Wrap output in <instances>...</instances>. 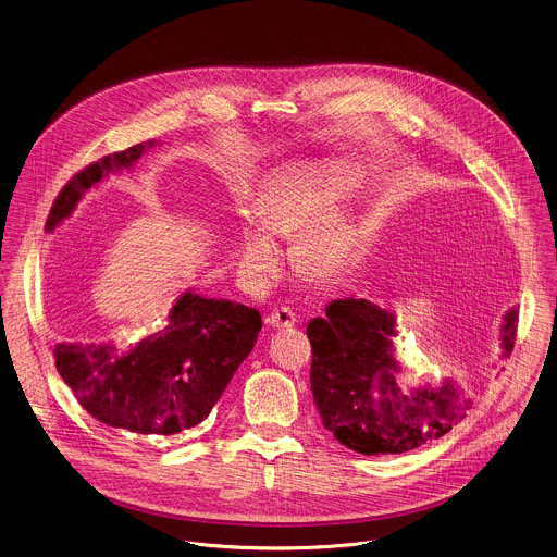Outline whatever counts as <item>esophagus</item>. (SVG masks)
<instances>
[{"label": "esophagus", "mask_w": 557, "mask_h": 557, "mask_svg": "<svg viewBox=\"0 0 557 557\" xmlns=\"http://www.w3.org/2000/svg\"><path fill=\"white\" fill-rule=\"evenodd\" d=\"M267 325H269V327H273V330L295 327V325H297V314H295V312H290L288 308L273 310V312L267 317Z\"/></svg>", "instance_id": "34e87169"}]
</instances>
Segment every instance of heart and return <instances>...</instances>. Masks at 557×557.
<instances>
[{
    "label": "heart",
    "instance_id": "obj_1",
    "mask_svg": "<svg viewBox=\"0 0 557 557\" xmlns=\"http://www.w3.org/2000/svg\"><path fill=\"white\" fill-rule=\"evenodd\" d=\"M359 187V174L342 161H319L271 178L256 196L253 216L234 230L240 280L251 290H267L280 275L282 249L273 236L295 240V262L314 277H332L352 251L355 230L348 213L334 207Z\"/></svg>",
    "mask_w": 557,
    "mask_h": 557
}]
</instances>
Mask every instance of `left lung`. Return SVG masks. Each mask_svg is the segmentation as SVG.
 <instances>
[{
  "label": "left lung",
  "instance_id": "obj_1",
  "mask_svg": "<svg viewBox=\"0 0 557 557\" xmlns=\"http://www.w3.org/2000/svg\"><path fill=\"white\" fill-rule=\"evenodd\" d=\"M517 308L499 325V357H508L517 334ZM312 342L310 385L321 420L335 440L359 454H403L444 437L471 409L454 379L437 385H403L396 359V314L355 295L335 299L325 317L308 323Z\"/></svg>",
  "mask_w": 557,
  "mask_h": 557
}]
</instances>
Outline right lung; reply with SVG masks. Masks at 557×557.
<instances>
[{"instance_id":"add662e5","label":"right lung","mask_w":557,"mask_h":557,"mask_svg":"<svg viewBox=\"0 0 557 557\" xmlns=\"http://www.w3.org/2000/svg\"><path fill=\"white\" fill-rule=\"evenodd\" d=\"M148 139L82 170L58 196L45 230L73 215L79 200L133 165ZM262 319L253 308L185 290L161 332L131 346L115 339L60 342L55 366L79 405L101 424L135 435H176L205 422L236 368L251 352Z\"/></svg>"}]
</instances>
